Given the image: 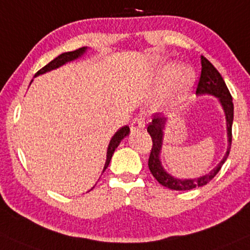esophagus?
<instances>
[{"label": "esophagus", "mask_w": 250, "mask_h": 250, "mask_svg": "<svg viewBox=\"0 0 250 250\" xmlns=\"http://www.w3.org/2000/svg\"><path fill=\"white\" fill-rule=\"evenodd\" d=\"M145 127V119L143 117H137V118H134L132 120L131 123V130L132 131H138L140 130V128H144Z\"/></svg>", "instance_id": "esophagus-1"}]
</instances>
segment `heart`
Wrapping results in <instances>:
<instances>
[{
    "instance_id": "heart-1",
    "label": "heart",
    "mask_w": 250,
    "mask_h": 250,
    "mask_svg": "<svg viewBox=\"0 0 250 250\" xmlns=\"http://www.w3.org/2000/svg\"><path fill=\"white\" fill-rule=\"evenodd\" d=\"M193 79V73L189 67L177 66L171 70L168 78L169 88L172 92L182 94L189 88Z\"/></svg>"
}]
</instances>
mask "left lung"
I'll use <instances>...</instances> for the list:
<instances>
[{"instance_id": "left-lung-1", "label": "left lung", "mask_w": 250, "mask_h": 250, "mask_svg": "<svg viewBox=\"0 0 250 250\" xmlns=\"http://www.w3.org/2000/svg\"><path fill=\"white\" fill-rule=\"evenodd\" d=\"M202 60V72H200V78L197 84L196 94H210L219 98L221 105L224 107L225 115L227 120V134H229V148H227L226 155L221 160L219 165L215 167L211 172H208L205 176H202L197 180H178L170 176L162 168L161 162H160V150L162 146V137H163V128L167 118L159 113H155L153 117V120L147 126V132H148L150 138H152L153 146L150 150L149 159H148V167L152 175L156 178V181L163 187L168 188L171 190H191L197 187H203L212 181L218 171L220 170L223 165L226 161L230 150V145H232V124H233V115H234V106L232 101V95L225 83L223 76L220 73L214 68V66L208 61L204 55L200 57Z\"/></svg>"}]
</instances>
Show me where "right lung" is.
Listing matches in <instances>:
<instances>
[{
	"instance_id": "1",
	"label": "right lung",
	"mask_w": 250,
	"mask_h": 250,
	"mask_svg": "<svg viewBox=\"0 0 250 250\" xmlns=\"http://www.w3.org/2000/svg\"><path fill=\"white\" fill-rule=\"evenodd\" d=\"M84 52H85V47H81V48H79V50H75V51H72V52H67V53L60 54L59 57H57L55 59L52 60L50 63H47L45 67H42V69H39L38 72L36 73L35 76L40 75V74H44L46 72H48V70L58 68V67L62 66V64L68 62V61H72L74 59H78L80 55H82L83 53H84ZM128 133H130V128H128V126H124V127H122L120 130L117 131L116 134L112 137V139L110 140L109 147H107L106 162H105V166H104V170H105V169L107 168V166H109V163L111 161V158H112V154L115 153V149L117 148V147H118L120 141L124 139V138Z\"/></svg>"
}]
</instances>
